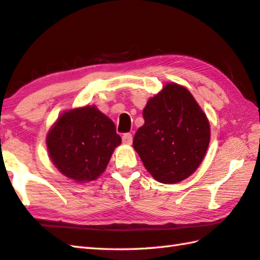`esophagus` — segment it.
Segmentation results:
<instances>
[{"instance_id": "1", "label": "esophagus", "mask_w": 260, "mask_h": 260, "mask_svg": "<svg viewBox=\"0 0 260 260\" xmlns=\"http://www.w3.org/2000/svg\"><path fill=\"white\" fill-rule=\"evenodd\" d=\"M122 143L124 144H127V145H131L132 142H133V136H132V134L129 133H126L122 135Z\"/></svg>"}]
</instances>
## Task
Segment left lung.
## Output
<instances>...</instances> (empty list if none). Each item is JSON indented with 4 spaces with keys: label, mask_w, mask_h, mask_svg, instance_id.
I'll use <instances>...</instances> for the list:
<instances>
[{
    "label": "left lung",
    "mask_w": 260,
    "mask_h": 260,
    "mask_svg": "<svg viewBox=\"0 0 260 260\" xmlns=\"http://www.w3.org/2000/svg\"><path fill=\"white\" fill-rule=\"evenodd\" d=\"M143 118L133 146L146 171L164 184L191 176L210 141L209 120L191 92L176 83L166 84L146 102Z\"/></svg>",
    "instance_id": "obj_1"
}]
</instances>
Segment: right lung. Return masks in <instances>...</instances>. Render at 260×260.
<instances>
[{
	"label": "right lung",
	"mask_w": 260,
	"mask_h": 260,
	"mask_svg": "<svg viewBox=\"0 0 260 260\" xmlns=\"http://www.w3.org/2000/svg\"><path fill=\"white\" fill-rule=\"evenodd\" d=\"M120 143L114 121L95 106L64 111L46 135L52 162L63 176L77 183L100 176Z\"/></svg>",
	"instance_id": "1"
}]
</instances>
